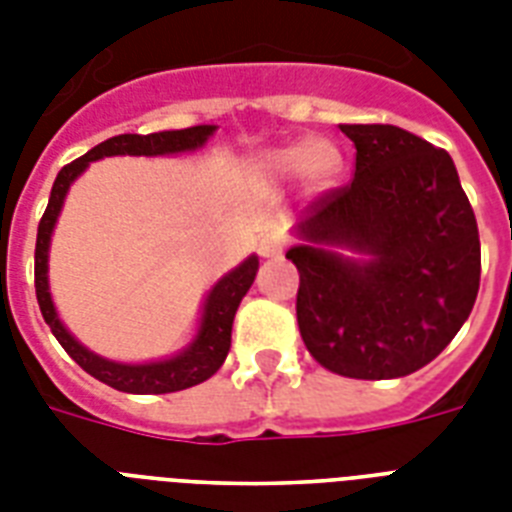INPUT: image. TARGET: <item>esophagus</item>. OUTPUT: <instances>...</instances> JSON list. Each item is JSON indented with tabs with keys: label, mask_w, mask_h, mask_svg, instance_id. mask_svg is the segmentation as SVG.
I'll use <instances>...</instances> for the list:
<instances>
[{
	"label": "esophagus",
	"mask_w": 512,
	"mask_h": 512,
	"mask_svg": "<svg viewBox=\"0 0 512 512\" xmlns=\"http://www.w3.org/2000/svg\"><path fill=\"white\" fill-rule=\"evenodd\" d=\"M257 252L263 257H279L281 252H284V236L276 231L265 233L263 239H260V244H257Z\"/></svg>",
	"instance_id": "1"
}]
</instances>
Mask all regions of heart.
<instances>
[{
    "instance_id": "heart-1",
    "label": "heart",
    "mask_w": 512,
    "mask_h": 512,
    "mask_svg": "<svg viewBox=\"0 0 512 512\" xmlns=\"http://www.w3.org/2000/svg\"><path fill=\"white\" fill-rule=\"evenodd\" d=\"M257 172L271 183H287L292 177L305 175L311 185L335 183L342 170V156L329 140H297L287 146L271 148L257 156Z\"/></svg>"
}]
</instances>
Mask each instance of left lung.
Wrapping results in <instances>:
<instances>
[{"mask_svg": "<svg viewBox=\"0 0 512 512\" xmlns=\"http://www.w3.org/2000/svg\"><path fill=\"white\" fill-rule=\"evenodd\" d=\"M356 146L353 180L308 204L287 252L300 273L297 324L329 372L393 380L430 364L473 311L481 241L444 148L393 124H342ZM370 255L356 264L320 247Z\"/></svg>", "mask_w": 512, "mask_h": 512, "instance_id": "obj_1", "label": "left lung"}]
</instances>
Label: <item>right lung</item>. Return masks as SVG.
Here are the masks:
<instances>
[{
  "label": "right lung",
  "instance_id": "1",
  "mask_svg": "<svg viewBox=\"0 0 512 512\" xmlns=\"http://www.w3.org/2000/svg\"><path fill=\"white\" fill-rule=\"evenodd\" d=\"M212 132H215V127L199 124V127H188V130L151 132V135H116V138L103 140L100 146H95L58 172L55 183H52L50 204H47L42 220H39L34 252V287L39 311H42L44 321L50 324L52 335L58 337L68 356L74 358L84 372L92 374L95 380L106 382L111 388L124 390V393H175V390L193 388V385L209 380L223 366L228 348H231L233 316H236L241 297L247 295V289L255 281L257 257H249L236 271L217 281L215 289L209 292L207 305H204L199 337L193 340V345L185 353L170 358V361H159V364H114V361H106V358L95 356L87 348H82L74 337L68 335L66 327L60 324L58 313H55L50 289H47V249H50L52 225L58 220L68 185L74 183V177L82 175L84 167L95 162V159L119 154L162 156L177 154V151H191V148L204 146V140Z\"/></svg>",
  "mask_w": 512,
  "mask_h": 512
}]
</instances>
